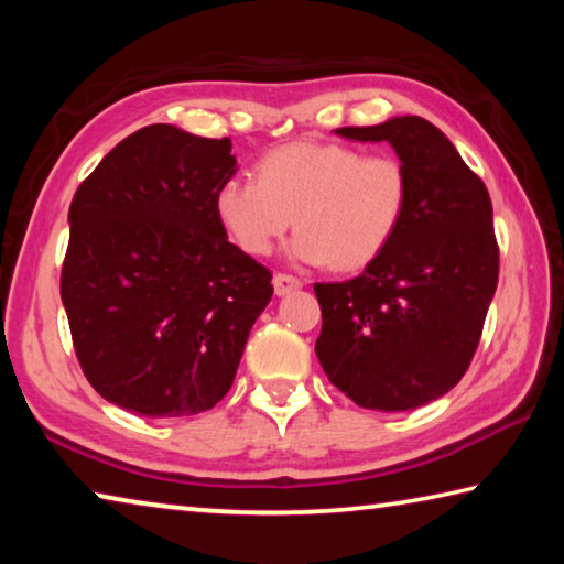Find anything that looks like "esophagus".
<instances>
[{
	"instance_id": "esophagus-1",
	"label": "esophagus",
	"mask_w": 564,
	"mask_h": 564,
	"mask_svg": "<svg viewBox=\"0 0 564 564\" xmlns=\"http://www.w3.org/2000/svg\"><path fill=\"white\" fill-rule=\"evenodd\" d=\"M301 285L303 283L295 279V275H289V273H275L273 275V291H275V295H289L291 291H299Z\"/></svg>"
}]
</instances>
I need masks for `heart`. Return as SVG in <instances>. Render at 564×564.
I'll return each instance as SVG.
<instances>
[{"label": "heart", "mask_w": 564, "mask_h": 564, "mask_svg": "<svg viewBox=\"0 0 564 564\" xmlns=\"http://www.w3.org/2000/svg\"><path fill=\"white\" fill-rule=\"evenodd\" d=\"M256 176L218 184L214 212L248 256H269L293 226L289 256L299 263L360 271L393 243L410 206V174L395 154L291 141L263 154Z\"/></svg>", "instance_id": "b5f03b06"}]
</instances>
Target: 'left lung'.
<instances>
[{"label":"left lung","mask_w":564,"mask_h":564,"mask_svg":"<svg viewBox=\"0 0 564 564\" xmlns=\"http://www.w3.org/2000/svg\"><path fill=\"white\" fill-rule=\"evenodd\" d=\"M388 141L410 174L393 243L356 279L316 283V356L333 386L368 410H415L460 383L498 289L490 194L445 133L420 117L343 127Z\"/></svg>","instance_id":"1"}]
</instances>
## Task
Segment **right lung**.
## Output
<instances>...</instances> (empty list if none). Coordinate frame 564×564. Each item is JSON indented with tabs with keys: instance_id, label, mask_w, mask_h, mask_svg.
I'll list each match as a JSON object with an SVG mask.
<instances>
[{
	"instance_id": "obj_1",
	"label": "right lung",
	"mask_w": 564,
	"mask_h": 564,
	"mask_svg": "<svg viewBox=\"0 0 564 564\" xmlns=\"http://www.w3.org/2000/svg\"><path fill=\"white\" fill-rule=\"evenodd\" d=\"M231 139L151 123L113 147L69 206L62 303L91 388L144 417L212 410L273 295L271 271L214 212Z\"/></svg>"
}]
</instances>
